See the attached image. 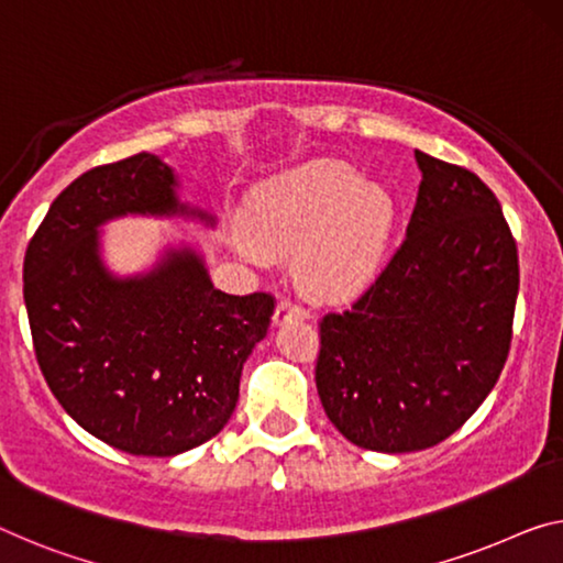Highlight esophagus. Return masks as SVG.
I'll use <instances>...</instances> for the list:
<instances>
[{"mask_svg": "<svg viewBox=\"0 0 563 563\" xmlns=\"http://www.w3.org/2000/svg\"><path fill=\"white\" fill-rule=\"evenodd\" d=\"M291 319H307V311L299 305H291V301H287V299L279 301L272 314V327H282V324L291 322Z\"/></svg>", "mask_w": 563, "mask_h": 563, "instance_id": "1", "label": "esophagus"}]
</instances>
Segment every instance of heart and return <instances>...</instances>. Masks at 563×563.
Instances as JSON below:
<instances>
[{
	"label": "heart",
	"mask_w": 563,
	"mask_h": 563,
	"mask_svg": "<svg viewBox=\"0 0 563 563\" xmlns=\"http://www.w3.org/2000/svg\"><path fill=\"white\" fill-rule=\"evenodd\" d=\"M397 221L390 188L344 161L319 158L264 180L241 229L252 252L294 254L297 279L319 299L365 287L385 262Z\"/></svg>",
	"instance_id": "heart-1"
}]
</instances>
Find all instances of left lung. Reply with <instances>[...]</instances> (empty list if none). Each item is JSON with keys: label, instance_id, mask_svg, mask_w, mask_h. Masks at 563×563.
Returning a JSON list of instances; mask_svg holds the SVG:
<instances>
[{"label": "left lung", "instance_id": "1", "mask_svg": "<svg viewBox=\"0 0 563 563\" xmlns=\"http://www.w3.org/2000/svg\"><path fill=\"white\" fill-rule=\"evenodd\" d=\"M422 173L402 246L377 282L319 324L317 393L350 443L438 445L481 408L511 350L518 252L475 173L415 151Z\"/></svg>", "mask_w": 563, "mask_h": 563}]
</instances>
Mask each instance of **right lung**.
Wrapping results in <instances>:
<instances>
[{"label":"right lung","mask_w":563,"mask_h":563,"mask_svg":"<svg viewBox=\"0 0 563 563\" xmlns=\"http://www.w3.org/2000/svg\"><path fill=\"white\" fill-rule=\"evenodd\" d=\"M128 216L216 227L161 155L92 168L32 236L24 305L42 375L77 426L123 453L168 457L227 426L274 299L216 289L201 246L186 239L161 246L148 269H110L102 227Z\"/></svg>","instance_id":"1"}]
</instances>
